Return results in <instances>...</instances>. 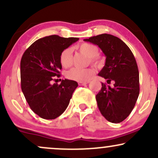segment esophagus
<instances>
[{
  "instance_id": "obj_1",
  "label": "esophagus",
  "mask_w": 158,
  "mask_h": 158,
  "mask_svg": "<svg viewBox=\"0 0 158 158\" xmlns=\"http://www.w3.org/2000/svg\"><path fill=\"white\" fill-rule=\"evenodd\" d=\"M78 84H79V85H85L88 84V81H79Z\"/></svg>"
}]
</instances>
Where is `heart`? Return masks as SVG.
<instances>
[{"instance_id":"1","label":"heart","mask_w":158,"mask_h":158,"mask_svg":"<svg viewBox=\"0 0 158 158\" xmlns=\"http://www.w3.org/2000/svg\"><path fill=\"white\" fill-rule=\"evenodd\" d=\"M77 50L81 53L84 54L89 58L91 64L99 66L102 62L100 57L98 56L99 48L96 45L89 43H81L76 47ZM59 61L61 66L64 68H68L73 64V54L70 48H67L61 52L59 56ZM94 70L93 68L80 69L74 68L67 73L66 77L68 79L77 81H86L94 76Z\"/></svg>"}]
</instances>
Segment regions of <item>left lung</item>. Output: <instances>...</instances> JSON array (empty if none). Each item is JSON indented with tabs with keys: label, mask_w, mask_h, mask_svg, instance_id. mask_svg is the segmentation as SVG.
<instances>
[{
	"label": "left lung",
	"mask_w": 158,
	"mask_h": 158,
	"mask_svg": "<svg viewBox=\"0 0 158 158\" xmlns=\"http://www.w3.org/2000/svg\"><path fill=\"white\" fill-rule=\"evenodd\" d=\"M97 45L106 56V64L98 75L114 81L113 88L102 83L96 96L101 114L110 123H119L133 110L139 93V71L135 58L127 45L119 38L101 34L84 39Z\"/></svg>",
	"instance_id": "obj_1"
}]
</instances>
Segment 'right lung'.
Here are the masks:
<instances>
[{
	"instance_id": "1",
	"label": "right lung",
	"mask_w": 158,
	"mask_h": 158,
	"mask_svg": "<svg viewBox=\"0 0 158 158\" xmlns=\"http://www.w3.org/2000/svg\"><path fill=\"white\" fill-rule=\"evenodd\" d=\"M79 39L52 35L38 39L23 52L21 60V90L32 111L45 119L59 117L68 108L76 81L64 79L51 84L60 77L59 56Z\"/></svg>"
}]
</instances>
